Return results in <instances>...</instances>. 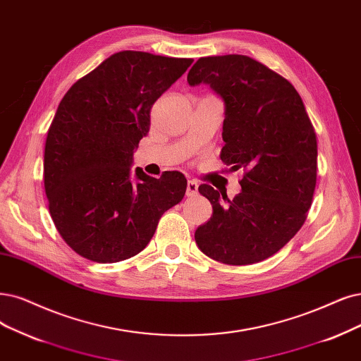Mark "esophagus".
<instances>
[{"label":"esophagus","mask_w":361,"mask_h":361,"mask_svg":"<svg viewBox=\"0 0 361 361\" xmlns=\"http://www.w3.org/2000/svg\"><path fill=\"white\" fill-rule=\"evenodd\" d=\"M197 188H199L197 181L189 180L188 181V189H185V195H188V196H196L197 195Z\"/></svg>","instance_id":"esophagus-1"}]
</instances>
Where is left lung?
<instances>
[{
    "label": "left lung",
    "instance_id": "left-lung-1",
    "mask_svg": "<svg viewBox=\"0 0 361 361\" xmlns=\"http://www.w3.org/2000/svg\"><path fill=\"white\" fill-rule=\"evenodd\" d=\"M190 86L209 85L224 101L220 159L244 171L232 201L199 185L212 205L195 232L204 255L226 264L274 256L295 236L311 208L317 183V135L298 90L283 75L244 55L197 59Z\"/></svg>",
    "mask_w": 361,
    "mask_h": 361
}]
</instances>
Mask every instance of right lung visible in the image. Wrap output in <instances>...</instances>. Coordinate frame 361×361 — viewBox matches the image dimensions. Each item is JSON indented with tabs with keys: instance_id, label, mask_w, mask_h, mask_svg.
<instances>
[{
	"instance_id": "1",
	"label": "right lung",
	"mask_w": 361,
	"mask_h": 361,
	"mask_svg": "<svg viewBox=\"0 0 361 361\" xmlns=\"http://www.w3.org/2000/svg\"><path fill=\"white\" fill-rule=\"evenodd\" d=\"M192 62L123 50L65 93L46 138L44 190L53 223L77 255L98 263L133 257L181 202V172L153 178L137 168L132 177L130 165L153 104Z\"/></svg>"
}]
</instances>
